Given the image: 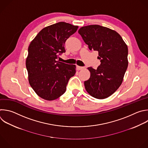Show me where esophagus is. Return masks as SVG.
Here are the masks:
<instances>
[{
  "label": "esophagus",
  "mask_w": 148,
  "mask_h": 148,
  "mask_svg": "<svg viewBox=\"0 0 148 148\" xmlns=\"http://www.w3.org/2000/svg\"><path fill=\"white\" fill-rule=\"evenodd\" d=\"M84 67H81V66H77V70H82L84 69Z\"/></svg>",
  "instance_id": "obj_1"
}]
</instances>
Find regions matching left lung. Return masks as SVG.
I'll list each match as a JSON object with an SVG mask.
<instances>
[{
  "label": "left lung",
  "mask_w": 148,
  "mask_h": 148,
  "mask_svg": "<svg viewBox=\"0 0 148 148\" xmlns=\"http://www.w3.org/2000/svg\"><path fill=\"white\" fill-rule=\"evenodd\" d=\"M78 33L90 51L99 52L101 60L97 69L88 68L90 75L84 82L85 89L96 99H105L123 82L128 64L127 45L116 31L99 25L82 27Z\"/></svg>",
  "instance_id": "1"
}]
</instances>
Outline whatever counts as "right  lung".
Instances as JSON below:
<instances>
[{"instance_id": "right-lung-1", "label": "right lung", "mask_w": 148, "mask_h": 148, "mask_svg": "<svg viewBox=\"0 0 148 148\" xmlns=\"http://www.w3.org/2000/svg\"><path fill=\"white\" fill-rule=\"evenodd\" d=\"M78 27L59 22L43 28L31 42L25 64L29 83L35 92L46 101L55 100L66 90L75 65L57 61L65 52L64 43Z\"/></svg>"}]
</instances>
